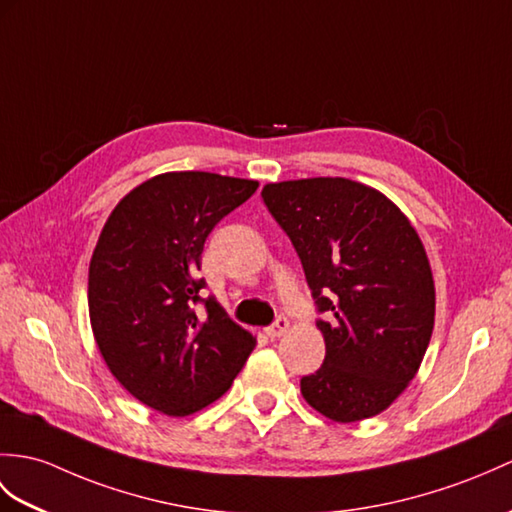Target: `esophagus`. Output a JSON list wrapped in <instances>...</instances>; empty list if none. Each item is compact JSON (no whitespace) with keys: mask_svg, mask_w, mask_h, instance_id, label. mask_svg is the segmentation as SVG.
Returning <instances> with one entry per match:
<instances>
[{"mask_svg":"<svg viewBox=\"0 0 512 512\" xmlns=\"http://www.w3.org/2000/svg\"><path fill=\"white\" fill-rule=\"evenodd\" d=\"M288 331H290V320L285 318V316H279V318L275 320V325H270V327L266 329V336L275 340V338H281L283 334H288Z\"/></svg>","mask_w":512,"mask_h":512,"instance_id":"esophagus-1","label":"esophagus"}]
</instances>
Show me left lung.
I'll return each instance as SVG.
<instances>
[{"label":"left lung","mask_w":512,"mask_h":512,"mask_svg":"<svg viewBox=\"0 0 512 512\" xmlns=\"http://www.w3.org/2000/svg\"><path fill=\"white\" fill-rule=\"evenodd\" d=\"M261 196L290 235L327 320L325 362L301 395L336 423L390 408L419 373L436 314L425 246L379 189L342 176L268 183Z\"/></svg>","instance_id":"obj_1"}]
</instances>
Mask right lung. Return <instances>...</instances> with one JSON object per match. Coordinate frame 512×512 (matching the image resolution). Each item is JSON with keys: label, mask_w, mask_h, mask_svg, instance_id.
Masks as SVG:
<instances>
[{"label": "right lung", "mask_w": 512, "mask_h": 512, "mask_svg": "<svg viewBox=\"0 0 512 512\" xmlns=\"http://www.w3.org/2000/svg\"><path fill=\"white\" fill-rule=\"evenodd\" d=\"M257 187L213 172L157 174L117 202L93 248L87 299L102 360L168 417L220 399L257 344L216 299L194 307L207 235Z\"/></svg>", "instance_id": "obj_1"}]
</instances>
